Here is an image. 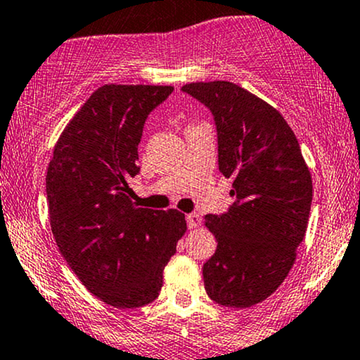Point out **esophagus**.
<instances>
[{
  "instance_id": "1",
  "label": "esophagus",
  "mask_w": 360,
  "mask_h": 360,
  "mask_svg": "<svg viewBox=\"0 0 360 360\" xmlns=\"http://www.w3.org/2000/svg\"><path fill=\"white\" fill-rule=\"evenodd\" d=\"M186 222H188L189 229H196L201 224V217L198 215V213H188Z\"/></svg>"
}]
</instances>
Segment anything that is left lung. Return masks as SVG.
I'll return each instance as SVG.
<instances>
[{
	"mask_svg": "<svg viewBox=\"0 0 360 360\" xmlns=\"http://www.w3.org/2000/svg\"><path fill=\"white\" fill-rule=\"evenodd\" d=\"M183 92L212 110L219 169L234 179V205L205 217L217 239L203 264L205 290L222 306L251 307L282 285L295 262L313 201L311 172L290 126L259 97L224 80Z\"/></svg>",
	"mask_w": 360,
	"mask_h": 360,
	"instance_id": "obj_1",
	"label": "left lung"
}]
</instances>
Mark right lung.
I'll list each match as a JSON object with an SVG mask.
<instances>
[{
	"label": "right lung",
	"mask_w": 360,
	"mask_h": 360,
	"mask_svg": "<svg viewBox=\"0 0 360 360\" xmlns=\"http://www.w3.org/2000/svg\"><path fill=\"white\" fill-rule=\"evenodd\" d=\"M169 85H102L54 145L46 176L51 231L86 290L114 307L159 297L164 268L186 232L184 213L138 208L129 177L138 143Z\"/></svg>",
	"instance_id": "1"
}]
</instances>
